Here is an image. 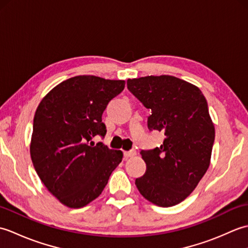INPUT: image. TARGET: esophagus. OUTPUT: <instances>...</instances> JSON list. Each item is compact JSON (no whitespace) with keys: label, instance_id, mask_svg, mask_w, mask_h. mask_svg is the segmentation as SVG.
Returning a JSON list of instances; mask_svg holds the SVG:
<instances>
[{"label":"esophagus","instance_id":"esophagus-1","mask_svg":"<svg viewBox=\"0 0 248 248\" xmlns=\"http://www.w3.org/2000/svg\"><path fill=\"white\" fill-rule=\"evenodd\" d=\"M124 157H133L136 155V151L135 150H131V151H124Z\"/></svg>","mask_w":248,"mask_h":248}]
</instances>
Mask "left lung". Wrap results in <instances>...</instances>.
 Listing matches in <instances>:
<instances>
[{
	"label": "left lung",
	"mask_w": 248,
	"mask_h": 248,
	"mask_svg": "<svg viewBox=\"0 0 248 248\" xmlns=\"http://www.w3.org/2000/svg\"><path fill=\"white\" fill-rule=\"evenodd\" d=\"M128 89L151 109L148 129L165 135L160 147L140 151L146 172L135 180L140 193L159 207H172L191 194L207 172L215 138L202 91L172 76L129 78Z\"/></svg>",
	"instance_id": "1"
}]
</instances>
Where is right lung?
Here are the masks:
<instances>
[{
	"label": "right lung",
	"instance_id": "right-lung-1",
	"mask_svg": "<svg viewBox=\"0 0 248 248\" xmlns=\"http://www.w3.org/2000/svg\"><path fill=\"white\" fill-rule=\"evenodd\" d=\"M124 80L77 76L46 94L36 109L30 152L37 175L68 208L85 207L102 193L123 160L120 150L91 140L107 134L102 114Z\"/></svg>",
	"mask_w": 248,
	"mask_h": 248
}]
</instances>
